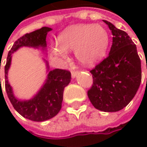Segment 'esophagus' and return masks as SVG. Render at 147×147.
<instances>
[{
	"label": "esophagus",
	"instance_id": "1",
	"mask_svg": "<svg viewBox=\"0 0 147 147\" xmlns=\"http://www.w3.org/2000/svg\"><path fill=\"white\" fill-rule=\"evenodd\" d=\"M78 71H72L71 73V75H72V78H75L77 75H78Z\"/></svg>",
	"mask_w": 147,
	"mask_h": 147
}]
</instances>
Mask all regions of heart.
<instances>
[{"label": "heart", "instance_id": "b5f03b06", "mask_svg": "<svg viewBox=\"0 0 147 147\" xmlns=\"http://www.w3.org/2000/svg\"><path fill=\"white\" fill-rule=\"evenodd\" d=\"M59 47L53 53L66 57L67 53L74 50L76 59L84 65H91L105 54L108 44V32L98 24H77L68 27L58 35Z\"/></svg>", "mask_w": 147, "mask_h": 147}]
</instances>
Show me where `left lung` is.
Returning a JSON list of instances; mask_svg holds the SVG:
<instances>
[{"instance_id": "left-lung-1", "label": "left lung", "mask_w": 147, "mask_h": 147, "mask_svg": "<svg viewBox=\"0 0 147 147\" xmlns=\"http://www.w3.org/2000/svg\"><path fill=\"white\" fill-rule=\"evenodd\" d=\"M103 22L112 31L113 45L108 57L90 70L93 85L87 94L96 109L115 113L126 107L139 88L141 60L126 32L110 22Z\"/></svg>"}]
</instances>
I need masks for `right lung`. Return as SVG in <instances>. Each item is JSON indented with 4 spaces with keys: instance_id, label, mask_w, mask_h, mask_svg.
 <instances>
[{
    "instance_id": "obj_1",
    "label": "right lung",
    "mask_w": 147,
    "mask_h": 147,
    "mask_svg": "<svg viewBox=\"0 0 147 147\" xmlns=\"http://www.w3.org/2000/svg\"><path fill=\"white\" fill-rule=\"evenodd\" d=\"M52 30L50 27L44 26L20 37L8 53L5 66V90L13 107L21 116L33 121H45L57 115L61 108L64 89L70 82V72L59 69L50 70L48 62L44 59L48 74L47 78L40 89L29 99L17 98L8 79V73L11 66L12 55L19 48L27 47L39 49L47 54L46 36Z\"/></svg>"
}]
</instances>
